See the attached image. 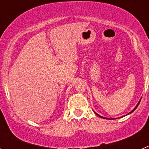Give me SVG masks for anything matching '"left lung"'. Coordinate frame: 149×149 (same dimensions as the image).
Wrapping results in <instances>:
<instances>
[{"mask_svg": "<svg viewBox=\"0 0 149 149\" xmlns=\"http://www.w3.org/2000/svg\"><path fill=\"white\" fill-rule=\"evenodd\" d=\"M140 101H141V99L139 100V102H138V104H136V107H134V110H131V112H130V113H128V114L131 113H133V112H134V110H136V107H138V105H139V102H140ZM94 113H95V114H96V115H97V116H99V117H101V118H103V119H110V118H105V117H103V116H101L98 115V113H96L95 112H94ZM128 114H127V115H128Z\"/></svg>", "mask_w": 149, "mask_h": 149, "instance_id": "left-lung-1", "label": "left lung"}]
</instances>
